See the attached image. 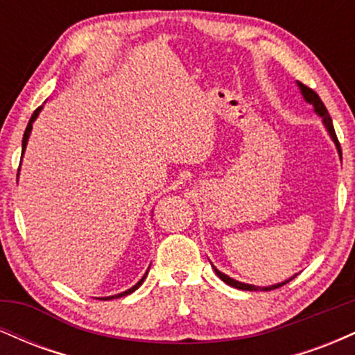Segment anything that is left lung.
I'll return each instance as SVG.
<instances>
[{
    "mask_svg": "<svg viewBox=\"0 0 355 355\" xmlns=\"http://www.w3.org/2000/svg\"><path fill=\"white\" fill-rule=\"evenodd\" d=\"M297 85H299V88H300V93H302V96H304V100L307 101V103H311L312 107H313V112L317 113V115H319L320 118H322V123L325 125V128H327V132H329V135H331V138H332V141L334 144H336V146H337V152H339V157L342 158V150H340V144H339V140H337V135H336V130H334V125H332V120H331V115H329V112H327V108H325V105L322 103V100L319 98V95H317L315 92H313L312 88H309V87H305L304 83H300V81H297ZM214 270H215V274H217L220 279L223 280V282L225 284H229L230 287H235V288H240V291H274V288H279V287H282V285H285L287 282H291L292 279H294V277H291V279L288 280H285V282H282V284H275V285H270V287H255V285H250V284H243V282H239V280H235V279H232V277H229V275H225L223 274V272H220V270H217V268L214 267Z\"/></svg>",
    "mask_w": 355,
    "mask_h": 355,
    "instance_id": "1",
    "label": "left lung"
}]
</instances>
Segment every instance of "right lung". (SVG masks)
I'll list each match as a JSON object with an SVG mask.
<instances>
[{
	"instance_id": "right-lung-1",
	"label": "right lung",
	"mask_w": 355,
	"mask_h": 355,
	"mask_svg": "<svg viewBox=\"0 0 355 355\" xmlns=\"http://www.w3.org/2000/svg\"><path fill=\"white\" fill-rule=\"evenodd\" d=\"M42 108L43 107H38L33 112V115H31V118H30V121H28V126H26V130H24V135H23V153H24V148H26V144H28V138H30V133H31V128H33V121L36 120V116L40 115V112H42ZM146 275H148V270L145 272V275L141 277L140 280H138V282L133 285L132 288H128V291H125V292H121V294H116V295H112V297H101L100 300H110V299H118V297H123V295H128V294H132V292H135L138 287H140L141 284H144V280L146 279Z\"/></svg>"
}]
</instances>
